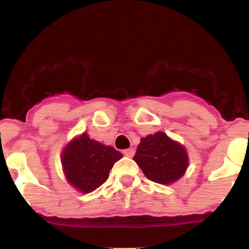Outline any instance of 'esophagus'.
<instances>
[{"label": "esophagus", "instance_id": "1", "mask_svg": "<svg viewBox=\"0 0 249 249\" xmlns=\"http://www.w3.org/2000/svg\"><path fill=\"white\" fill-rule=\"evenodd\" d=\"M123 154H124L125 157L131 158V157H134V154H135V149H134V148H127V149L123 150Z\"/></svg>", "mask_w": 249, "mask_h": 249}]
</instances>
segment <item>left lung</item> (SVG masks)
I'll use <instances>...</instances> for the list:
<instances>
[{"label":"left lung","instance_id":"left-lung-1","mask_svg":"<svg viewBox=\"0 0 249 249\" xmlns=\"http://www.w3.org/2000/svg\"><path fill=\"white\" fill-rule=\"evenodd\" d=\"M134 160L148 179L159 184L179 179L189 164L184 147L160 131L141 139Z\"/></svg>","mask_w":249,"mask_h":249}]
</instances>
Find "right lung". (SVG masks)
<instances>
[{
    "mask_svg": "<svg viewBox=\"0 0 249 249\" xmlns=\"http://www.w3.org/2000/svg\"><path fill=\"white\" fill-rule=\"evenodd\" d=\"M122 157L113 147L90 140L84 132L65 147L61 164L70 184L79 192L90 193L106 182L110 169Z\"/></svg>",
    "mask_w": 249,
    "mask_h": 249,
    "instance_id": "add662e5",
    "label": "right lung"
}]
</instances>
